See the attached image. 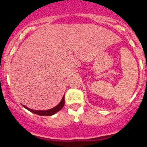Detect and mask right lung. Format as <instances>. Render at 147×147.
Returning <instances> with one entry per match:
<instances>
[{"mask_svg":"<svg viewBox=\"0 0 147 147\" xmlns=\"http://www.w3.org/2000/svg\"><path fill=\"white\" fill-rule=\"evenodd\" d=\"M64 105H65V95L63 96V97H62L60 102H59L57 106H55V107H53V108L50 109V110H33V109L28 108V107H26L25 105H23V107H25L26 110H29L30 112L33 113L37 114V115H42V116H46V115L49 116V115H53L55 113H57L58 111H59L62 107H64Z\"/></svg>","mask_w":147,"mask_h":147,"instance_id":"add662e5","label":"right lung"}]
</instances>
